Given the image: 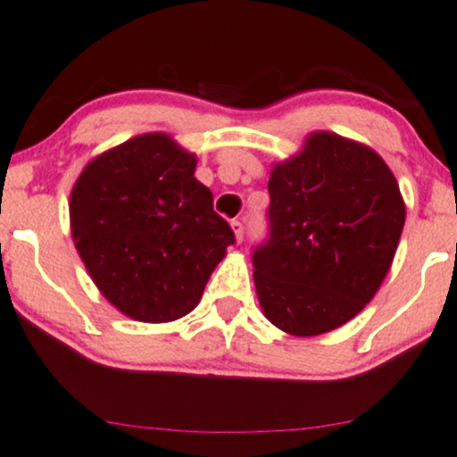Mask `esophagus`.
<instances>
[{
    "mask_svg": "<svg viewBox=\"0 0 457 457\" xmlns=\"http://www.w3.org/2000/svg\"><path fill=\"white\" fill-rule=\"evenodd\" d=\"M232 229H234L236 240L242 242V238H245V223H242L240 219H234V221H232Z\"/></svg>",
    "mask_w": 457,
    "mask_h": 457,
    "instance_id": "34e87169",
    "label": "esophagus"
}]
</instances>
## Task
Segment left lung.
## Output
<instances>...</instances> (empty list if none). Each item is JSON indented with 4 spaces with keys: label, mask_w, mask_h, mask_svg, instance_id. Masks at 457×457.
Listing matches in <instances>:
<instances>
[{
    "label": "left lung",
    "mask_w": 457,
    "mask_h": 457,
    "mask_svg": "<svg viewBox=\"0 0 457 457\" xmlns=\"http://www.w3.org/2000/svg\"><path fill=\"white\" fill-rule=\"evenodd\" d=\"M268 240L253 251L262 310L285 333L342 327L371 302L395 259L405 202L373 149L314 132L271 169Z\"/></svg>",
    "instance_id": "left-lung-1"
}]
</instances>
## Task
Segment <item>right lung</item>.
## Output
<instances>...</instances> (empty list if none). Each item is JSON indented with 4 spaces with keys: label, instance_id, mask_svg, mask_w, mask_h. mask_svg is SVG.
<instances>
[{
    "label": "right lung",
    "instance_id": "add662e5",
    "mask_svg": "<svg viewBox=\"0 0 457 457\" xmlns=\"http://www.w3.org/2000/svg\"><path fill=\"white\" fill-rule=\"evenodd\" d=\"M194 170V154L149 132L96 155L71 189L75 248L107 302L130 319L189 314L236 242Z\"/></svg>",
    "mask_w": 457,
    "mask_h": 457
}]
</instances>
